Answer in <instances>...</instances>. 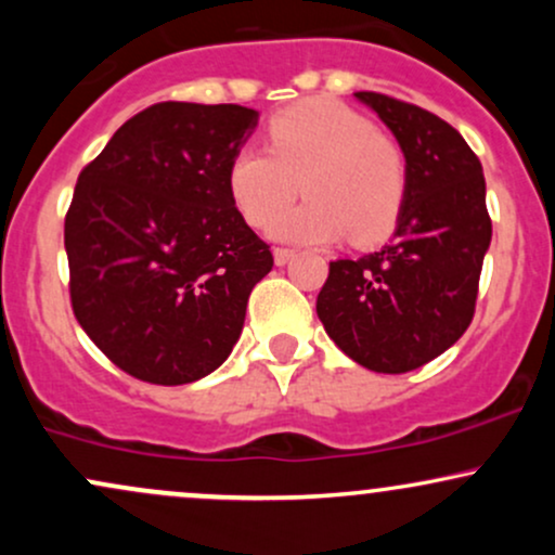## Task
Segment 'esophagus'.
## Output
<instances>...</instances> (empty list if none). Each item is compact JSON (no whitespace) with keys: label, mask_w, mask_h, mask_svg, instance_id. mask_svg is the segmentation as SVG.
I'll use <instances>...</instances> for the list:
<instances>
[{"label":"esophagus","mask_w":555,"mask_h":555,"mask_svg":"<svg viewBox=\"0 0 555 555\" xmlns=\"http://www.w3.org/2000/svg\"><path fill=\"white\" fill-rule=\"evenodd\" d=\"M292 258H295V250H289V247H273V263L276 266H286Z\"/></svg>","instance_id":"esophagus-1"}]
</instances>
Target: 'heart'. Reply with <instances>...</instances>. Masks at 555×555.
<instances>
[{
  "instance_id": "1",
  "label": "heart",
  "mask_w": 555,
  "mask_h": 555,
  "mask_svg": "<svg viewBox=\"0 0 555 555\" xmlns=\"http://www.w3.org/2000/svg\"><path fill=\"white\" fill-rule=\"evenodd\" d=\"M271 149L242 145L227 169L234 208L250 227H266L294 199L305 207L271 222V237L358 245L386 240L404 203L401 151L373 122L339 101L313 99L279 112L269 122Z\"/></svg>"
}]
</instances>
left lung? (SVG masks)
I'll list each match as a JSON object with an SVG mask.
<instances>
[{
    "instance_id": "1",
    "label": "left lung",
    "mask_w": 555,
    "mask_h": 555,
    "mask_svg": "<svg viewBox=\"0 0 555 555\" xmlns=\"http://www.w3.org/2000/svg\"><path fill=\"white\" fill-rule=\"evenodd\" d=\"M406 162L404 203L388 245L331 260L315 310L347 358L375 373H410L443 354L475 315L490 245L486 177L464 138L436 114L358 91Z\"/></svg>"
}]
</instances>
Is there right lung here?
<instances>
[{
  "label": "right lung",
  "instance_id": "1",
  "mask_svg": "<svg viewBox=\"0 0 555 555\" xmlns=\"http://www.w3.org/2000/svg\"><path fill=\"white\" fill-rule=\"evenodd\" d=\"M256 125L247 106L164 101L80 171L65 219L73 313L132 378L193 384L240 339L247 297L273 266L227 188Z\"/></svg>",
  "mask_w": 555,
  "mask_h": 555
}]
</instances>
